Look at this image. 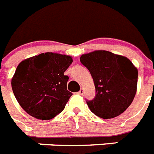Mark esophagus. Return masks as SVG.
<instances>
[{
	"label": "esophagus",
	"mask_w": 154,
	"mask_h": 154,
	"mask_svg": "<svg viewBox=\"0 0 154 154\" xmlns=\"http://www.w3.org/2000/svg\"><path fill=\"white\" fill-rule=\"evenodd\" d=\"M83 92H84V91H83V89L81 88L79 90V92H78V94L82 95V94H83Z\"/></svg>",
	"instance_id": "esophagus-1"
}]
</instances>
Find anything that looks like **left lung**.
<instances>
[{"label": "left lung", "mask_w": 154, "mask_h": 154, "mask_svg": "<svg viewBox=\"0 0 154 154\" xmlns=\"http://www.w3.org/2000/svg\"><path fill=\"white\" fill-rule=\"evenodd\" d=\"M80 62L94 82L93 100H86L93 113L102 118L118 116L128 109L137 91L138 70L130 60L105 50L83 54Z\"/></svg>", "instance_id": "left-lung-1"}]
</instances>
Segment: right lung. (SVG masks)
<instances>
[{"mask_svg": "<svg viewBox=\"0 0 154 154\" xmlns=\"http://www.w3.org/2000/svg\"><path fill=\"white\" fill-rule=\"evenodd\" d=\"M72 61L70 56L45 53L18 65L11 88L24 111L42 120L53 119L63 111L72 95L67 90L69 77L63 72Z\"/></svg>", "mask_w": 154, "mask_h": 154, "instance_id": "right-lung-1", "label": "right lung"}]
</instances>
